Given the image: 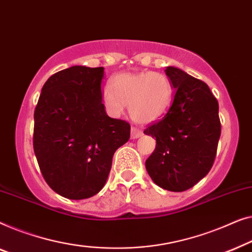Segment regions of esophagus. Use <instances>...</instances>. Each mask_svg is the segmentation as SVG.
Instances as JSON below:
<instances>
[{
    "label": "esophagus",
    "mask_w": 252,
    "mask_h": 252,
    "mask_svg": "<svg viewBox=\"0 0 252 252\" xmlns=\"http://www.w3.org/2000/svg\"><path fill=\"white\" fill-rule=\"evenodd\" d=\"M141 136H143V131L137 129V127H131V138H132V139H137V138H139Z\"/></svg>",
    "instance_id": "obj_1"
}]
</instances>
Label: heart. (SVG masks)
Returning a JSON list of instances; mask_svg holds the SVG:
<instances>
[{
    "label": "heart",
    "mask_w": 252,
    "mask_h": 252,
    "mask_svg": "<svg viewBox=\"0 0 252 252\" xmlns=\"http://www.w3.org/2000/svg\"><path fill=\"white\" fill-rule=\"evenodd\" d=\"M172 86L168 76L157 72L121 73L112 88L102 90V100L113 116H120L129 105L130 116L138 123H153L169 111Z\"/></svg>",
    "instance_id": "obj_1"
}]
</instances>
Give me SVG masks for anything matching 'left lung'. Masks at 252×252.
Wrapping results in <instances>:
<instances>
[{
	"instance_id": "obj_1",
	"label": "left lung",
	"mask_w": 252,
	"mask_h": 252,
	"mask_svg": "<svg viewBox=\"0 0 252 252\" xmlns=\"http://www.w3.org/2000/svg\"><path fill=\"white\" fill-rule=\"evenodd\" d=\"M165 74L173 89L172 102L161 121L144 131L157 139L145 165L161 189L184 192L214 164L221 131L219 106L203 81L173 66L166 67Z\"/></svg>"
}]
</instances>
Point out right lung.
<instances>
[{"mask_svg": "<svg viewBox=\"0 0 252 252\" xmlns=\"http://www.w3.org/2000/svg\"><path fill=\"white\" fill-rule=\"evenodd\" d=\"M104 67L72 66L42 88L34 112V153L57 194L83 200L100 192L113 155L130 138V125L106 114Z\"/></svg>", "mask_w": 252, "mask_h": 252, "instance_id": "add662e5", "label": "right lung"}]
</instances>
